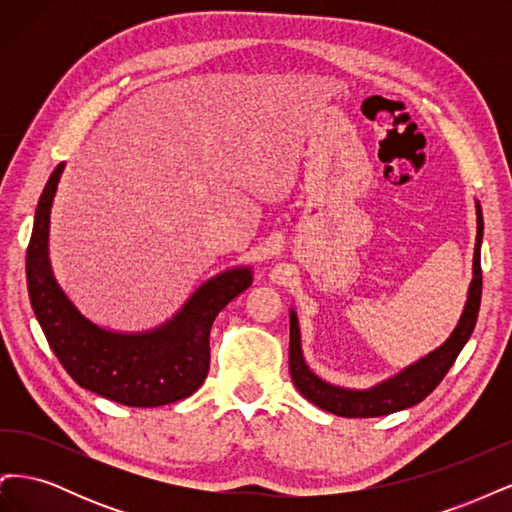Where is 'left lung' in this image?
<instances>
[{"mask_svg": "<svg viewBox=\"0 0 512 512\" xmlns=\"http://www.w3.org/2000/svg\"><path fill=\"white\" fill-rule=\"evenodd\" d=\"M476 245H474V277L468 290V301L463 307V314L457 322L453 335L438 348L429 352L425 359L416 361L414 365L406 367L401 374L389 378L386 382L376 384L374 389L365 391H352L342 389V386H333L318 378L312 369L307 367L303 352H301V333H299V320L297 314L290 309V348H288V361H290V376L297 391L312 401L314 406L327 410L337 416L348 418H369V416H384L393 414L397 410H404L416 406L423 401L442 378L453 367L455 359L459 356L461 348L466 346L470 339L480 307V292H483V271H480V243H483V211L476 203Z\"/></svg>", "mask_w": 512, "mask_h": 512, "instance_id": "obj_1", "label": "left lung"}]
</instances>
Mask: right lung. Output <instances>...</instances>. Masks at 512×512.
<instances>
[{"label":"right lung","instance_id":"obj_1","mask_svg":"<svg viewBox=\"0 0 512 512\" xmlns=\"http://www.w3.org/2000/svg\"><path fill=\"white\" fill-rule=\"evenodd\" d=\"M61 162L38 200L27 247V290L46 342L83 389L132 408H156L190 397L209 371V333L222 309L252 286V269L211 277L162 327L143 333L106 331L66 297L49 262V220Z\"/></svg>","mask_w":512,"mask_h":512}]
</instances>
